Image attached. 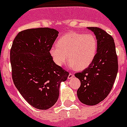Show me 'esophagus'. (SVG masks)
Wrapping results in <instances>:
<instances>
[{
    "label": "esophagus",
    "instance_id": "esophagus-1",
    "mask_svg": "<svg viewBox=\"0 0 127 127\" xmlns=\"http://www.w3.org/2000/svg\"><path fill=\"white\" fill-rule=\"evenodd\" d=\"M73 77H74V74L72 73H70L69 74V75H68V77H67V78L68 79H71V78H73Z\"/></svg>",
    "mask_w": 127,
    "mask_h": 127
}]
</instances>
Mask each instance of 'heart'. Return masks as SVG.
Instances as JSON below:
<instances>
[{
	"mask_svg": "<svg viewBox=\"0 0 127 127\" xmlns=\"http://www.w3.org/2000/svg\"><path fill=\"white\" fill-rule=\"evenodd\" d=\"M97 46L96 39L92 34L72 32L59 39L56 45L51 48L50 54L58 66H63L68 58L71 66L83 70L94 60Z\"/></svg>",
	"mask_w": 127,
	"mask_h": 127,
	"instance_id": "heart-1",
	"label": "heart"
}]
</instances>
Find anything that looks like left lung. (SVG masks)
I'll return each mask as SVG.
<instances>
[{
    "label": "left lung",
    "instance_id": "8db88e82",
    "mask_svg": "<svg viewBox=\"0 0 127 127\" xmlns=\"http://www.w3.org/2000/svg\"><path fill=\"white\" fill-rule=\"evenodd\" d=\"M97 39V53L91 64L74 74L81 81L77 91L83 104L95 105L107 97L113 88L118 73V57L112 35L96 27H89Z\"/></svg>",
    "mask_w": 127,
    "mask_h": 127
}]
</instances>
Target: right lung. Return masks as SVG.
Instances as JSON below:
<instances>
[{
  "mask_svg": "<svg viewBox=\"0 0 127 127\" xmlns=\"http://www.w3.org/2000/svg\"><path fill=\"white\" fill-rule=\"evenodd\" d=\"M58 33L48 28L24 30L16 35L10 49L13 82L28 103L39 110L56 103L60 83L69 75L50 54Z\"/></svg>",
  "mask_w": 127,
  "mask_h": 127,
  "instance_id": "1",
  "label": "right lung"
}]
</instances>
